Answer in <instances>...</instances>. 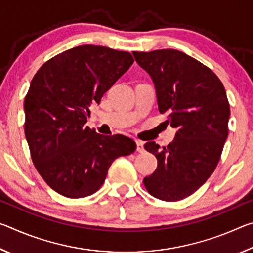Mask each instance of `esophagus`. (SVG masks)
Returning a JSON list of instances; mask_svg holds the SVG:
<instances>
[{"mask_svg":"<svg viewBox=\"0 0 253 253\" xmlns=\"http://www.w3.org/2000/svg\"><path fill=\"white\" fill-rule=\"evenodd\" d=\"M136 145H137V152L139 153H144L145 152V148H144V143L142 140H136Z\"/></svg>","mask_w":253,"mask_h":253,"instance_id":"1","label":"esophagus"}]
</instances>
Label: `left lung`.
Listing matches in <instances>:
<instances>
[{
  "instance_id": "8db88e82",
  "label": "left lung",
  "mask_w": 253,
  "mask_h": 253,
  "mask_svg": "<svg viewBox=\"0 0 253 253\" xmlns=\"http://www.w3.org/2000/svg\"><path fill=\"white\" fill-rule=\"evenodd\" d=\"M151 76L160 113L176 128L168 147L144 145L157 158V169L144 178L148 193L163 201L185 199L207 182L220 161L228 138L230 105L214 72L198 60L173 49L132 52Z\"/></svg>"
}]
</instances>
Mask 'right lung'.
Returning a JSON list of instances; mask_svg holds the SVG:
<instances>
[{
    "instance_id": "obj_1",
    "label": "right lung",
    "mask_w": 253,
    "mask_h": 253,
    "mask_svg": "<svg viewBox=\"0 0 253 253\" xmlns=\"http://www.w3.org/2000/svg\"><path fill=\"white\" fill-rule=\"evenodd\" d=\"M132 62L129 52L85 44L55 55L34 75L24 99L25 138L38 172L59 194H93L111 163L135 152L128 137L84 126L89 107L99 105Z\"/></svg>"
}]
</instances>
